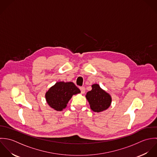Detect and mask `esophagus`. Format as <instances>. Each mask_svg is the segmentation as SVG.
I'll list each match as a JSON object with an SVG mask.
<instances>
[{"instance_id":"esophagus-1","label":"esophagus","mask_w":157,"mask_h":157,"mask_svg":"<svg viewBox=\"0 0 157 157\" xmlns=\"http://www.w3.org/2000/svg\"><path fill=\"white\" fill-rule=\"evenodd\" d=\"M79 89H80V90H81V93H82V94H84L85 93L86 89H85V87H79Z\"/></svg>"}]
</instances>
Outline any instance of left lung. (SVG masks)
I'll use <instances>...</instances> for the list:
<instances>
[{
  "label": "left lung",
  "instance_id": "obj_1",
  "mask_svg": "<svg viewBox=\"0 0 157 157\" xmlns=\"http://www.w3.org/2000/svg\"><path fill=\"white\" fill-rule=\"evenodd\" d=\"M92 87V90L88 92L86 96L91 109L94 112H100L107 109L112 102L110 95L97 84H93Z\"/></svg>",
  "mask_w": 157,
  "mask_h": 157
}]
</instances>
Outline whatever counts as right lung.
I'll return each instance as SVG.
<instances>
[{
    "label": "right lung",
    "mask_w": 157,
    "mask_h": 157,
    "mask_svg": "<svg viewBox=\"0 0 157 157\" xmlns=\"http://www.w3.org/2000/svg\"><path fill=\"white\" fill-rule=\"evenodd\" d=\"M81 92L72 82H58L46 92L48 104L57 111H62L73 94Z\"/></svg>",
    "instance_id": "1"
}]
</instances>
